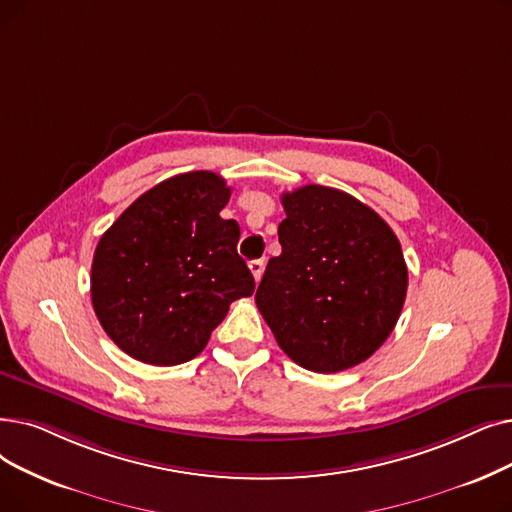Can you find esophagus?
I'll list each match as a JSON object with an SVG mask.
<instances>
[{
    "mask_svg": "<svg viewBox=\"0 0 512 512\" xmlns=\"http://www.w3.org/2000/svg\"><path fill=\"white\" fill-rule=\"evenodd\" d=\"M263 268H265L263 259H253V261H249V270H251V274H253L255 282H259V280H261V276H263Z\"/></svg>",
    "mask_w": 512,
    "mask_h": 512,
    "instance_id": "34e87169",
    "label": "esophagus"
}]
</instances>
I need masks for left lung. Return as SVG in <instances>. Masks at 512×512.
I'll return each instance as SVG.
<instances>
[{
	"label": "left lung",
	"mask_w": 512,
	"mask_h": 512,
	"mask_svg": "<svg viewBox=\"0 0 512 512\" xmlns=\"http://www.w3.org/2000/svg\"><path fill=\"white\" fill-rule=\"evenodd\" d=\"M282 253L268 261L257 307L280 349L311 372L368 360L397 324L408 268L387 221L318 184L282 194Z\"/></svg>",
	"instance_id": "obj_1"
}]
</instances>
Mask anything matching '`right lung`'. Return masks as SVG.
I'll return each mask as SVG.
<instances>
[{
  "label": "right lung",
  "mask_w": 512,
  "mask_h": 512,
  "mask_svg": "<svg viewBox=\"0 0 512 512\" xmlns=\"http://www.w3.org/2000/svg\"><path fill=\"white\" fill-rule=\"evenodd\" d=\"M232 190L213 171L180 173L136 198L92 263V303L106 335L152 366L201 353L230 303L255 280L240 259V228L219 211Z\"/></svg>",
  "instance_id": "1"
}]
</instances>
